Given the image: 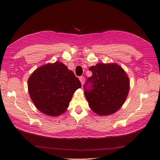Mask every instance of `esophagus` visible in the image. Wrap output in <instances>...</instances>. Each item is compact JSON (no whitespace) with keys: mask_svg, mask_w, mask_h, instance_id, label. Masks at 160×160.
Listing matches in <instances>:
<instances>
[{"mask_svg":"<svg viewBox=\"0 0 160 160\" xmlns=\"http://www.w3.org/2000/svg\"><path fill=\"white\" fill-rule=\"evenodd\" d=\"M79 80H80V81L81 82L82 85H84V82H85V78L84 77V76H80V77L79 78Z\"/></svg>","mask_w":160,"mask_h":160,"instance_id":"esophagus-1","label":"esophagus"}]
</instances>
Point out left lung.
Listing matches in <instances>:
<instances>
[{
  "label": "left lung",
  "mask_w": 160,
  "mask_h": 160,
  "mask_svg": "<svg viewBox=\"0 0 160 160\" xmlns=\"http://www.w3.org/2000/svg\"><path fill=\"white\" fill-rule=\"evenodd\" d=\"M89 70L92 76L84 86L89 107L101 116L116 112L129 92V81L126 73L116 64L98 63Z\"/></svg>",
  "instance_id": "1"
}]
</instances>
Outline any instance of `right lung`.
<instances>
[{
    "mask_svg": "<svg viewBox=\"0 0 160 160\" xmlns=\"http://www.w3.org/2000/svg\"><path fill=\"white\" fill-rule=\"evenodd\" d=\"M81 86L73 72L59 61L38 68L28 80L32 102L42 112L51 116L64 113L73 93Z\"/></svg>",
    "mask_w": 160,
    "mask_h": 160,
    "instance_id": "right-lung-1",
    "label": "right lung"
}]
</instances>
